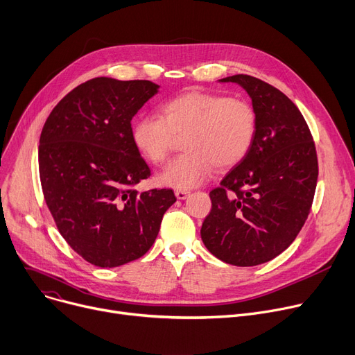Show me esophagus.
<instances>
[{
  "mask_svg": "<svg viewBox=\"0 0 355 355\" xmlns=\"http://www.w3.org/2000/svg\"><path fill=\"white\" fill-rule=\"evenodd\" d=\"M188 196H190V191H187V190H175V197L178 200H185Z\"/></svg>",
  "mask_w": 355,
  "mask_h": 355,
  "instance_id": "1",
  "label": "esophagus"
}]
</instances>
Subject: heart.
Masks as SVG:
<instances>
[{
    "instance_id": "heart-1",
    "label": "heart",
    "mask_w": 355,
    "mask_h": 355,
    "mask_svg": "<svg viewBox=\"0 0 355 355\" xmlns=\"http://www.w3.org/2000/svg\"><path fill=\"white\" fill-rule=\"evenodd\" d=\"M159 115L134 124L132 143L153 164L167 159L175 135H184L182 155L158 174V182L190 190L209 178L214 167L231 168L250 153L257 131L254 108L244 100L190 91L165 101Z\"/></svg>"
}]
</instances>
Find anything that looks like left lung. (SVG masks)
Segmentation results:
<instances>
[{
    "mask_svg": "<svg viewBox=\"0 0 355 355\" xmlns=\"http://www.w3.org/2000/svg\"><path fill=\"white\" fill-rule=\"evenodd\" d=\"M218 81L245 89L257 131L245 158L209 193L212 208L201 240L221 261L252 267L287 250L302 228L317 187V153L309 125L286 94L244 74Z\"/></svg>",
    "mask_w": 355,
    "mask_h": 355,
    "instance_id": "obj_1",
    "label": "left lung"
}]
</instances>
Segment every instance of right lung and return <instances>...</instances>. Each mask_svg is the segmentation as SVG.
Here are the masks:
<instances>
[{
  "label": "right lung",
  "instance_id": "obj_1",
  "mask_svg": "<svg viewBox=\"0 0 355 355\" xmlns=\"http://www.w3.org/2000/svg\"><path fill=\"white\" fill-rule=\"evenodd\" d=\"M158 88L146 80L92 78L67 94L41 131L45 202L68 245L101 268L143 257L177 201L173 190L132 188L151 171L132 143L131 120Z\"/></svg>",
  "mask_w": 355,
  "mask_h": 355
}]
</instances>
